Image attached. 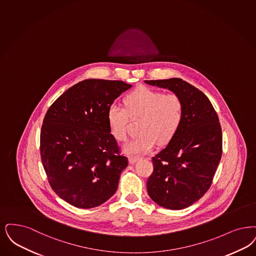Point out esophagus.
<instances>
[{"label": "esophagus", "instance_id": "1", "mask_svg": "<svg viewBox=\"0 0 256 256\" xmlns=\"http://www.w3.org/2000/svg\"><path fill=\"white\" fill-rule=\"evenodd\" d=\"M138 160H140V157H138V156H130L128 157V161L130 164H135Z\"/></svg>", "mask_w": 256, "mask_h": 256}]
</instances>
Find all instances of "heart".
Masks as SVG:
<instances>
[{"instance_id":"heart-1","label":"heart","mask_w":256,"mask_h":256,"mask_svg":"<svg viewBox=\"0 0 256 256\" xmlns=\"http://www.w3.org/2000/svg\"><path fill=\"white\" fill-rule=\"evenodd\" d=\"M123 108L112 104L106 113L110 132L117 141L126 139L128 116L141 118L139 136L124 144L126 154H144L152 150L156 142H170L179 130L184 118V106L175 94H164L150 88L140 86L124 98Z\"/></svg>"}]
</instances>
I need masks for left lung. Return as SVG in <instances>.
I'll return each mask as SVG.
<instances>
[{"mask_svg":"<svg viewBox=\"0 0 256 256\" xmlns=\"http://www.w3.org/2000/svg\"><path fill=\"white\" fill-rule=\"evenodd\" d=\"M168 90L184 106L179 130L152 158L146 188L156 204L182 210L199 200L212 184L222 155V130L208 98L179 78L144 81Z\"/></svg>","mask_w":256,"mask_h":256,"instance_id":"obj_1","label":"left lung"}]
</instances>
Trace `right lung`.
<instances>
[{
  "label": "right lung",
  "mask_w": 256,
  "mask_h": 256,
  "mask_svg": "<svg viewBox=\"0 0 256 256\" xmlns=\"http://www.w3.org/2000/svg\"><path fill=\"white\" fill-rule=\"evenodd\" d=\"M132 86L123 81L84 80L64 92L46 114L42 163L52 190L68 204L92 208L116 192L128 161L118 154L106 113Z\"/></svg>",
  "instance_id": "right-lung-1"
}]
</instances>
